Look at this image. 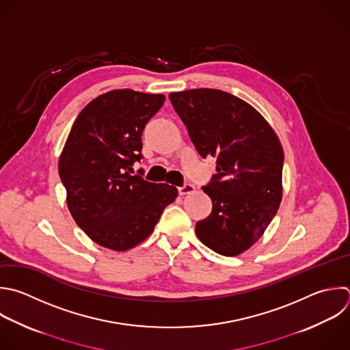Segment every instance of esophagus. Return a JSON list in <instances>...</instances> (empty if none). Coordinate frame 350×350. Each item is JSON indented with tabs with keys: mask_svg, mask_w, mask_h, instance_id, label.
Returning <instances> with one entry per match:
<instances>
[{
	"mask_svg": "<svg viewBox=\"0 0 350 350\" xmlns=\"http://www.w3.org/2000/svg\"><path fill=\"white\" fill-rule=\"evenodd\" d=\"M194 190H196V187H194L193 185H190V183H187V185H185V186H182V187H179V189H178V191H179V194H180V196L190 194V193H193Z\"/></svg>",
	"mask_w": 350,
	"mask_h": 350,
	"instance_id": "esophagus-1",
	"label": "esophagus"
}]
</instances>
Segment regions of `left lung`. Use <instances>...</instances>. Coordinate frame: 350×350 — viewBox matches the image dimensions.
Masks as SVG:
<instances>
[{
  "label": "left lung",
  "instance_id": "1",
  "mask_svg": "<svg viewBox=\"0 0 350 350\" xmlns=\"http://www.w3.org/2000/svg\"><path fill=\"white\" fill-rule=\"evenodd\" d=\"M170 100L197 152L217 159V174L202 187L212 212L196 224L197 237L221 256H238L262 237L279 209L280 141L258 111L223 90L191 89Z\"/></svg>",
  "mask_w": 350,
  "mask_h": 350
}]
</instances>
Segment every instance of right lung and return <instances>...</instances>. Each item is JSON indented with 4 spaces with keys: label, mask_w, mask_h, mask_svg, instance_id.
Listing matches in <instances>:
<instances>
[{
    "label": "right lung",
    "mask_w": 350,
    "mask_h": 350,
    "mask_svg": "<svg viewBox=\"0 0 350 350\" xmlns=\"http://www.w3.org/2000/svg\"><path fill=\"white\" fill-rule=\"evenodd\" d=\"M163 94L112 90L78 115L59 159V175L75 223L96 243L123 252L145 241L178 189L131 175L141 135Z\"/></svg>",
    "instance_id": "add662e5"
}]
</instances>
